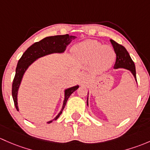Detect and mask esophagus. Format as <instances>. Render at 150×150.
Wrapping results in <instances>:
<instances>
[{
  "label": "esophagus",
  "mask_w": 150,
  "mask_h": 150,
  "mask_svg": "<svg viewBox=\"0 0 150 150\" xmlns=\"http://www.w3.org/2000/svg\"><path fill=\"white\" fill-rule=\"evenodd\" d=\"M81 80H82L83 81H84L85 80H86V75H83V76L81 77Z\"/></svg>",
  "instance_id": "34e87169"
}]
</instances>
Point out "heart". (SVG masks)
<instances>
[{"mask_svg":"<svg viewBox=\"0 0 150 150\" xmlns=\"http://www.w3.org/2000/svg\"><path fill=\"white\" fill-rule=\"evenodd\" d=\"M72 51L79 61L87 62L92 60L94 68L100 72L107 71L115 58V52L111 46L102 45L99 42L91 40L75 45Z\"/></svg>","mask_w":150,"mask_h":150,"instance_id":"1","label":"heart"}]
</instances>
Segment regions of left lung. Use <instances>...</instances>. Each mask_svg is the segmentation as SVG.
<instances>
[{
    "mask_svg": "<svg viewBox=\"0 0 150 150\" xmlns=\"http://www.w3.org/2000/svg\"><path fill=\"white\" fill-rule=\"evenodd\" d=\"M110 41L111 44L113 47L114 51L116 54V60H115L114 68L115 69L123 68V69H126L127 70L130 71L132 74L134 75V78H135L136 81L137 82L135 64H134V61H132V58L129 55V52L123 45L118 44V43H117L116 42L112 40H110ZM86 105H88V98L87 100H86Z\"/></svg>",
    "mask_w": 150,
    "mask_h": 150,
    "instance_id": "obj_1",
    "label": "left lung"
}]
</instances>
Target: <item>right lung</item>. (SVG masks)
<instances>
[{
    "label": "right lung",
    "instance_id": "add662e5",
    "mask_svg": "<svg viewBox=\"0 0 150 150\" xmlns=\"http://www.w3.org/2000/svg\"><path fill=\"white\" fill-rule=\"evenodd\" d=\"M74 36H70L69 35H55V36L47 37L42 40L37 42L30 46L27 50L24 52L22 56L21 57L18 61L17 66L16 69V74H15L14 79H13V84H12V97H13L14 105L18 111V103H17V93L18 89L21 83V79L24 72L27 69V68L30 66L36 59L45 56L48 54L54 53V52H64L66 49L68 45L70 44L72 39H74ZM79 88V86H74L73 87L69 88L65 90V99L64 105L61 109V112L58 115L54 118L53 120L58 119V117L62 113L63 110L66 106V102L70 95L74 91ZM52 120V121H53ZM52 121L47 122L48 123H51Z\"/></svg>",
    "mask_w": 150,
    "mask_h": 150
}]
</instances>
